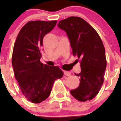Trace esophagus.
<instances>
[{
    "label": "esophagus",
    "mask_w": 121,
    "mask_h": 121,
    "mask_svg": "<svg viewBox=\"0 0 121 121\" xmlns=\"http://www.w3.org/2000/svg\"><path fill=\"white\" fill-rule=\"evenodd\" d=\"M64 73L65 75L67 76H70L71 75V73H70V72H69V71H64Z\"/></svg>",
    "instance_id": "esophagus-1"
}]
</instances>
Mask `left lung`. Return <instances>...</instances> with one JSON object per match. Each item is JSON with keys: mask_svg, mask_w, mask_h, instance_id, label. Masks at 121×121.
Segmentation results:
<instances>
[{"mask_svg": "<svg viewBox=\"0 0 121 121\" xmlns=\"http://www.w3.org/2000/svg\"><path fill=\"white\" fill-rule=\"evenodd\" d=\"M57 26L65 31L70 40L74 56L80 60L81 78L78 88L70 91L77 100L85 102L93 99L103 84L107 61L102 40L90 25L79 17L59 21Z\"/></svg>", "mask_w": 121, "mask_h": 121, "instance_id": "left-lung-1", "label": "left lung"}]
</instances>
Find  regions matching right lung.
Returning <instances> with one entry per match:
<instances>
[{
	"instance_id": "1",
	"label": "right lung",
	"mask_w": 121,
	"mask_h": 121,
	"mask_svg": "<svg viewBox=\"0 0 121 121\" xmlns=\"http://www.w3.org/2000/svg\"><path fill=\"white\" fill-rule=\"evenodd\" d=\"M57 21H30L19 31L14 45L12 65L16 79L24 96L35 104L49 97L55 80L63 76L58 67L40 62L43 37Z\"/></svg>"
}]
</instances>
